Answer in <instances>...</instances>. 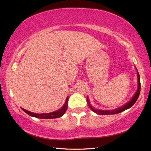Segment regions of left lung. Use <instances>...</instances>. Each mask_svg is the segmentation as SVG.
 Returning <instances> with one entry per match:
<instances>
[{
	"label": "left lung",
	"mask_w": 151,
	"mask_h": 151,
	"mask_svg": "<svg viewBox=\"0 0 151 151\" xmlns=\"http://www.w3.org/2000/svg\"><path fill=\"white\" fill-rule=\"evenodd\" d=\"M137 79H138V88H137V90L136 92V93L134 94V95L133 96L132 99L131 100L127 103L126 104H124L123 106L121 108H119L115 109V110H96L94 108L92 107V106L89 104V102L88 101V98L87 97V102L88 103V106L89 107L91 108V110L95 112L96 114H100V115H110V114H119L121 113V112L123 111L124 110H127L130 108H131L132 106L135 104V102H136V101L137 100V99L139 97V95L140 93V90H141V84H140V77H139V75L138 73V71L137 70Z\"/></svg>",
	"instance_id": "8db88e82"
}]
</instances>
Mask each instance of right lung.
Here are the masks:
<instances>
[{"label":"right lung","instance_id":"add662e5","mask_svg":"<svg viewBox=\"0 0 151 151\" xmlns=\"http://www.w3.org/2000/svg\"><path fill=\"white\" fill-rule=\"evenodd\" d=\"M68 99L69 98L67 97L66 101L65 104L62 106V108H60V110L53 111V112H50V113H48V114H35L32 113V112H30L29 111H27L26 110H24L23 108H21L22 110H23L25 113H27L30 116L35 117L36 118H39V119H55V118H58L60 117L61 116L65 114V112L66 111L67 107H68V105H67V102H68Z\"/></svg>","mask_w":151,"mask_h":151}]
</instances>
